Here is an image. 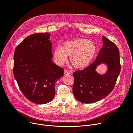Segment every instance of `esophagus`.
Segmentation results:
<instances>
[{
	"instance_id": "esophagus-1",
	"label": "esophagus",
	"mask_w": 133,
	"mask_h": 133,
	"mask_svg": "<svg viewBox=\"0 0 133 133\" xmlns=\"http://www.w3.org/2000/svg\"><path fill=\"white\" fill-rule=\"evenodd\" d=\"M71 72H69V71H68L67 70H65L64 71V74H71Z\"/></svg>"
}]
</instances>
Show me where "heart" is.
Returning <instances> with one entry per match:
<instances>
[{"mask_svg":"<svg viewBox=\"0 0 133 133\" xmlns=\"http://www.w3.org/2000/svg\"><path fill=\"white\" fill-rule=\"evenodd\" d=\"M96 52L94 42L85 39L65 41L62 47H57L53 51V57L58 65L61 66L70 56L72 66L77 69L87 67L92 62Z\"/></svg>","mask_w":133,"mask_h":133,"instance_id":"b5f03b06","label":"heart"}]
</instances>
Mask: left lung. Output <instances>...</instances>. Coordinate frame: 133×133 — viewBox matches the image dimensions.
<instances>
[{"label": "left lung", "instance_id": "8db88e82", "mask_svg": "<svg viewBox=\"0 0 133 133\" xmlns=\"http://www.w3.org/2000/svg\"><path fill=\"white\" fill-rule=\"evenodd\" d=\"M103 46L96 59L82 70L73 73V92L81 102L91 103L107 96L113 90L121 71L119 50L113 42L102 36ZM105 63L109 69L103 76L95 71L96 66Z\"/></svg>", "mask_w": 133, "mask_h": 133}]
</instances>
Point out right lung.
<instances>
[{
  "label": "right lung",
  "instance_id": "right-lung-1",
  "mask_svg": "<svg viewBox=\"0 0 133 133\" xmlns=\"http://www.w3.org/2000/svg\"><path fill=\"white\" fill-rule=\"evenodd\" d=\"M50 34L34 33L27 37L14 53L13 75L26 98L43 104L52 101L55 83L64 75V69L51 60Z\"/></svg>",
  "mask_w": 133,
  "mask_h": 133
}]
</instances>
